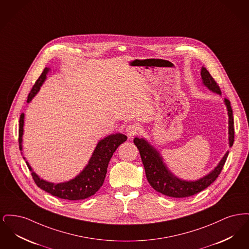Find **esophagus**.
Masks as SVG:
<instances>
[{
	"mask_svg": "<svg viewBox=\"0 0 249 249\" xmlns=\"http://www.w3.org/2000/svg\"><path fill=\"white\" fill-rule=\"evenodd\" d=\"M126 132H127L128 136L131 138L139 132V126L137 124H130L126 128Z\"/></svg>",
	"mask_w": 249,
	"mask_h": 249,
	"instance_id": "obj_1",
	"label": "esophagus"
}]
</instances>
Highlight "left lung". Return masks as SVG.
I'll list each match as a JSON object with an SVG mask.
<instances>
[{
    "label": "left lung",
    "instance_id": "8db88e82",
    "mask_svg": "<svg viewBox=\"0 0 249 249\" xmlns=\"http://www.w3.org/2000/svg\"><path fill=\"white\" fill-rule=\"evenodd\" d=\"M201 78L203 84L213 92L221 94V90L216 81L205 68H201ZM225 104L228 108L229 115V141L230 146H231L234 142V122L233 114L231 107V102L225 99ZM134 144L139 149L140 156L142 159V164L144 167L145 176L150 186L158 192L173 198H186L192 195H195L201 190H205L209 187L213 181L218 178L221 173L223 166L225 164L226 160L228 158L229 152L226 153L221 161L217 167L214 168L209 175L201 178L198 181L188 182L182 181L174 177L167 169L165 164L162 161L161 157L157 152L148 142L143 139L134 138Z\"/></svg>",
    "mask_w": 249,
    "mask_h": 249
}]
</instances>
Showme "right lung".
<instances>
[{
    "label": "right lung",
    "mask_w": 249,
    "mask_h": 249,
    "mask_svg": "<svg viewBox=\"0 0 249 249\" xmlns=\"http://www.w3.org/2000/svg\"><path fill=\"white\" fill-rule=\"evenodd\" d=\"M48 68H45L44 71L36 80V84L33 86L30 93L28 95L27 102L29 103L34 96L38 92L40 87L46 79ZM24 114L20 115L19 119V129H18V142L19 149H22V134H23ZM127 140V136L117 133L112 134L98 142L94 153L89 160V164L83 170V172L77 176L74 179H71L69 182L61 184H53L47 182L36 176V173L33 172L31 166L28 162L27 166L32 171V177L36 185L45 191L50 193L51 195L58 197L60 199L69 200V201H78L89 198L100 190L103 186L105 178L107 176L108 163L117 150V148L122 142Z\"/></svg>",
    "instance_id": "obj_1"
}]
</instances>
